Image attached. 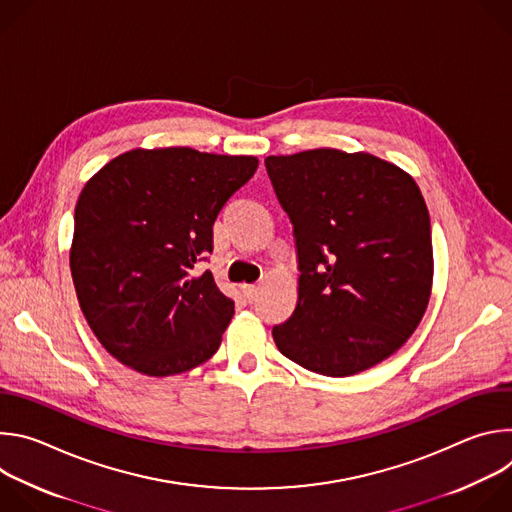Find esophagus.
<instances>
[{"mask_svg": "<svg viewBox=\"0 0 512 512\" xmlns=\"http://www.w3.org/2000/svg\"><path fill=\"white\" fill-rule=\"evenodd\" d=\"M241 289H243V296L247 298V302H255L257 300V296H259V287L257 285L245 283V285H241Z\"/></svg>", "mask_w": 512, "mask_h": 512, "instance_id": "esophagus-1", "label": "esophagus"}]
</instances>
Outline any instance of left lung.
Masks as SVG:
<instances>
[{
  "mask_svg": "<svg viewBox=\"0 0 512 512\" xmlns=\"http://www.w3.org/2000/svg\"><path fill=\"white\" fill-rule=\"evenodd\" d=\"M265 168L298 247V306L273 340L326 377L367 371L419 326L433 279L431 225L415 180L371 154L308 150Z\"/></svg>",
  "mask_w": 512,
  "mask_h": 512,
  "instance_id": "left-lung-1",
  "label": "left lung"
}]
</instances>
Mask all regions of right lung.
<instances>
[{"label": "right lung", "instance_id": "1", "mask_svg": "<svg viewBox=\"0 0 512 512\" xmlns=\"http://www.w3.org/2000/svg\"><path fill=\"white\" fill-rule=\"evenodd\" d=\"M259 160L190 148L131 150L101 168L75 208L70 273L103 348L125 367L168 377L221 346L235 302L196 263L212 225Z\"/></svg>", "mask_w": 512, "mask_h": 512}]
</instances>
